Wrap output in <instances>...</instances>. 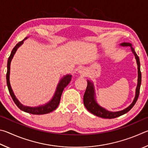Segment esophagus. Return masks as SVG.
<instances>
[{
	"label": "esophagus",
	"instance_id": "esophagus-1",
	"mask_svg": "<svg viewBox=\"0 0 148 148\" xmlns=\"http://www.w3.org/2000/svg\"><path fill=\"white\" fill-rule=\"evenodd\" d=\"M81 73H82V75H84V73H82V72H81Z\"/></svg>",
	"mask_w": 148,
	"mask_h": 148
}]
</instances>
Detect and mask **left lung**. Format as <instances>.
<instances>
[{"mask_svg":"<svg viewBox=\"0 0 148 148\" xmlns=\"http://www.w3.org/2000/svg\"><path fill=\"white\" fill-rule=\"evenodd\" d=\"M121 45L122 46H129L131 47V51L133 52V54L135 56V58L136 60V63L138 65V84H137V87L136 89V95L134 97V101L133 103H131L130 106H129L127 108H126L125 109L123 110L118 111V112H110L105 110V108H102L101 107L97 104L96 101L95 99V93H94V85H93L92 82H90V81H88L87 83V87L86 89V91L84 94V98H83V102L85 107L86 108V109L92 113L93 114H94L99 117L103 118H108V119H112L119 117L121 115L124 114L129 112L132 108L133 107V106L135 105L136 102L138 99L139 94H140V85H141V80H142V75L140 71V60L138 55H137L136 52L134 51V49L132 47V45L131 43H123L121 44Z\"/></svg>","mask_w":148,"mask_h":148,"instance_id":"1","label":"left lung"}]
</instances>
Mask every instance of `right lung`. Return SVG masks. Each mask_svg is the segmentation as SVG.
Masks as SVG:
<instances>
[{
  "label": "right lung",
  "instance_id": "right-lung-1",
  "mask_svg": "<svg viewBox=\"0 0 148 148\" xmlns=\"http://www.w3.org/2000/svg\"><path fill=\"white\" fill-rule=\"evenodd\" d=\"M27 38H25V40ZM25 40L19 41V42L14 47V48L13 49V50L12 51L11 54H10L8 60L7 73H6V82H7L8 88L10 94L11 95L13 101H14V103H15V105L17 106V107L20 108L21 110L24 111L25 112H28L30 114H36V115L48 114L49 112H52V111H53L54 110H55L56 108L58 107L59 103L60 101V98H61L62 92H63L64 88L69 83L70 81H71V75H67L64 76L63 78L60 80V82L58 84V86H57L56 92L54 95L53 99H52L48 103H47V104L42 106H40V107H27V106L23 105L21 103L17 100V98L15 97L14 92H13L11 86H10V63H11L13 56H14V54L15 53V52H16L18 47L23 43V41Z\"/></svg>",
  "mask_w": 148,
  "mask_h": 148
}]
</instances>
